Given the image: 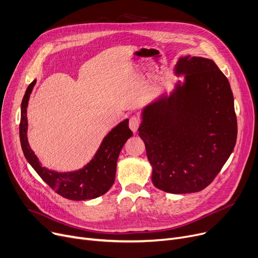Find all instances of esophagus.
<instances>
[{
  "instance_id": "34e87169",
  "label": "esophagus",
  "mask_w": 258,
  "mask_h": 258,
  "mask_svg": "<svg viewBox=\"0 0 258 258\" xmlns=\"http://www.w3.org/2000/svg\"><path fill=\"white\" fill-rule=\"evenodd\" d=\"M141 124V119L138 116H133L130 119V128L132 130V132L136 133L138 131L139 125Z\"/></svg>"
}]
</instances>
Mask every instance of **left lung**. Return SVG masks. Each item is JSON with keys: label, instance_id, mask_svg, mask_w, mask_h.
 <instances>
[{"label": "left lung", "instance_id": "8db88e82", "mask_svg": "<svg viewBox=\"0 0 258 258\" xmlns=\"http://www.w3.org/2000/svg\"><path fill=\"white\" fill-rule=\"evenodd\" d=\"M174 72L184 81L143 108L138 131L153 184L169 194H191L206 188L233 152L234 99L227 77L211 59L182 56Z\"/></svg>", "mask_w": 258, "mask_h": 258}]
</instances>
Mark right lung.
<instances>
[{"mask_svg": "<svg viewBox=\"0 0 258 258\" xmlns=\"http://www.w3.org/2000/svg\"><path fill=\"white\" fill-rule=\"evenodd\" d=\"M35 83H31L27 88L21 104L20 140L25 158L54 191L59 196L72 201H84L96 199L112 187L115 181L116 166L119 154L133 132L128 127V119L121 121L103 138L97 153L84 168L69 171L57 172L43 167L27 139V106L30 94Z\"/></svg>", "mask_w": 258, "mask_h": 258, "instance_id": "1", "label": "right lung"}]
</instances>
